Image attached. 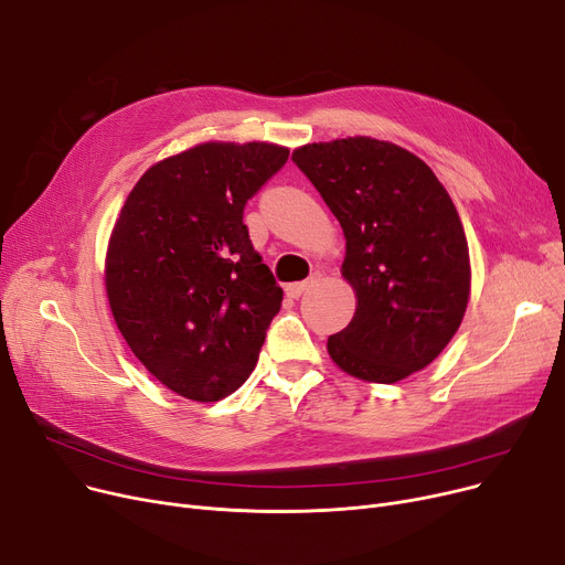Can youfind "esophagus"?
Instances as JSON below:
<instances>
[{
  "label": "esophagus",
  "mask_w": 565,
  "mask_h": 565,
  "mask_svg": "<svg viewBox=\"0 0 565 565\" xmlns=\"http://www.w3.org/2000/svg\"><path fill=\"white\" fill-rule=\"evenodd\" d=\"M309 284L311 281H298V284H288L286 286V295H288V298H292V300H298L300 298V295L309 288Z\"/></svg>",
  "instance_id": "34e87169"
}]
</instances>
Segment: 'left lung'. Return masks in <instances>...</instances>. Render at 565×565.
<instances>
[{
	"label": "left lung",
	"instance_id": "left-lung-1",
	"mask_svg": "<svg viewBox=\"0 0 565 565\" xmlns=\"http://www.w3.org/2000/svg\"><path fill=\"white\" fill-rule=\"evenodd\" d=\"M292 162L345 235L343 277L358 311L328 341L350 375L392 384L426 369L458 332L469 249L456 205L430 167L371 137L309 143Z\"/></svg>",
	"mask_w": 565,
	"mask_h": 565
}]
</instances>
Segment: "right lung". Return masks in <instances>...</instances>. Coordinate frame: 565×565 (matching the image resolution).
Returning <instances> with one entry per match:
<instances>
[{
    "label": "right lung",
    "instance_id": "add662e5",
    "mask_svg": "<svg viewBox=\"0 0 565 565\" xmlns=\"http://www.w3.org/2000/svg\"><path fill=\"white\" fill-rule=\"evenodd\" d=\"M275 143H201L148 169L111 231L105 286L135 358L164 387L213 403L252 375L284 290L243 222L286 164Z\"/></svg>",
    "mask_w": 565,
    "mask_h": 565
}]
</instances>
